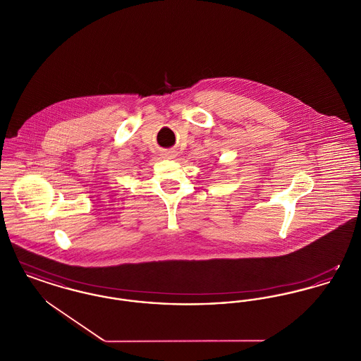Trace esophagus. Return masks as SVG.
<instances>
[{
	"label": "esophagus",
	"instance_id": "obj_1",
	"mask_svg": "<svg viewBox=\"0 0 361 361\" xmlns=\"http://www.w3.org/2000/svg\"><path fill=\"white\" fill-rule=\"evenodd\" d=\"M176 157L174 152H164L162 153V158H166V159H173Z\"/></svg>",
	"mask_w": 361,
	"mask_h": 361
}]
</instances>
